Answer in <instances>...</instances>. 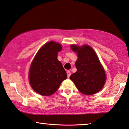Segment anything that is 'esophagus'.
Masks as SVG:
<instances>
[{"instance_id": "1", "label": "esophagus", "mask_w": 129, "mask_h": 129, "mask_svg": "<svg viewBox=\"0 0 129 129\" xmlns=\"http://www.w3.org/2000/svg\"><path fill=\"white\" fill-rule=\"evenodd\" d=\"M71 72H70L69 71H67V75H68V78H69L70 76H71Z\"/></svg>"}]
</instances>
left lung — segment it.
Masks as SVG:
<instances>
[{
    "mask_svg": "<svg viewBox=\"0 0 129 129\" xmlns=\"http://www.w3.org/2000/svg\"><path fill=\"white\" fill-rule=\"evenodd\" d=\"M73 51L78 53L75 63L76 72L70 78L81 93L92 95L100 91L105 84L106 76L96 53L91 47L71 46Z\"/></svg>",
    "mask_w": 129,
    "mask_h": 129,
    "instance_id": "obj_1",
    "label": "left lung"
}]
</instances>
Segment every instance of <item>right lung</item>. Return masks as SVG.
<instances>
[{"mask_svg":"<svg viewBox=\"0 0 129 129\" xmlns=\"http://www.w3.org/2000/svg\"><path fill=\"white\" fill-rule=\"evenodd\" d=\"M62 47L50 41L37 53L29 69V79L33 89L44 96L52 95L67 78L63 65L57 60V53Z\"/></svg>","mask_w":129,"mask_h":129,"instance_id":"add662e5","label":"right lung"}]
</instances>
